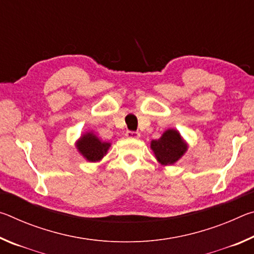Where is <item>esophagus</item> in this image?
Returning <instances> with one entry per match:
<instances>
[{
  "mask_svg": "<svg viewBox=\"0 0 254 254\" xmlns=\"http://www.w3.org/2000/svg\"><path fill=\"white\" fill-rule=\"evenodd\" d=\"M126 135H127V137H128V139H139L140 133L135 132V131H127L126 133Z\"/></svg>",
  "mask_w": 254,
  "mask_h": 254,
  "instance_id": "34e87169",
  "label": "esophagus"
}]
</instances>
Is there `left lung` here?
I'll list each match as a JSON object with an SVG mask.
<instances>
[{
  "mask_svg": "<svg viewBox=\"0 0 254 254\" xmlns=\"http://www.w3.org/2000/svg\"><path fill=\"white\" fill-rule=\"evenodd\" d=\"M150 148L157 161L162 166H170L177 162L188 149V143L184 140L179 131L168 128L158 140H152Z\"/></svg>",
  "mask_w": 254,
  "mask_h": 254,
  "instance_id": "8db88e82",
  "label": "left lung"
}]
</instances>
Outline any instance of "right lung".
<instances>
[{
    "label": "right lung",
    "instance_id": "1",
    "mask_svg": "<svg viewBox=\"0 0 254 254\" xmlns=\"http://www.w3.org/2000/svg\"><path fill=\"white\" fill-rule=\"evenodd\" d=\"M75 147L85 160L89 162L101 161L111 147L110 142L102 141L93 131L83 133L76 141Z\"/></svg>",
    "mask_w": 254,
    "mask_h": 254
}]
</instances>
